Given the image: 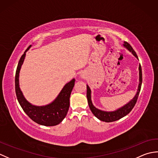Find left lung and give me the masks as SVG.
Returning a JSON list of instances; mask_svg holds the SVG:
<instances>
[{
  "instance_id": "1",
  "label": "left lung",
  "mask_w": 158,
  "mask_h": 158,
  "mask_svg": "<svg viewBox=\"0 0 158 158\" xmlns=\"http://www.w3.org/2000/svg\"><path fill=\"white\" fill-rule=\"evenodd\" d=\"M123 46L125 47L126 49H128L130 52H132V54L135 56L137 59H139L135 51L133 49L132 46H131L126 41H124ZM139 88H138V90H137L136 94L135 95V97H134V98L128 103L126 104L125 106H123L122 107V108L115 110V111L107 112V111H104V110H101L96 108V107L93 105V104L92 102L91 89H90L89 87L87 85V98H88V105H89L90 110H91V111L92 112L94 115H95V117H96L98 119L102 121V122H112L122 118V117L127 115V114H128L131 110H132L134 106H135L136 105L137 99H138V97L140 91V88H141V85H142V80H143L142 69H141V66L140 65H139Z\"/></svg>"
}]
</instances>
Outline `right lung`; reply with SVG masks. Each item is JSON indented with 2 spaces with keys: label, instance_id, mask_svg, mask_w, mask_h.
<instances>
[{
  "label": "right lung",
  "instance_id": "right-lung-1",
  "mask_svg": "<svg viewBox=\"0 0 158 158\" xmlns=\"http://www.w3.org/2000/svg\"><path fill=\"white\" fill-rule=\"evenodd\" d=\"M31 47V45H30L21 56L17 67L15 78L17 98L23 111L35 122L45 126H56L62 122L68 113L70 105V96L75 85V80L73 79L70 82L66 83L58 97L52 103L41 106L31 105L25 99L19 85V70L24 60L26 52Z\"/></svg>",
  "mask_w": 158,
  "mask_h": 158
}]
</instances>
